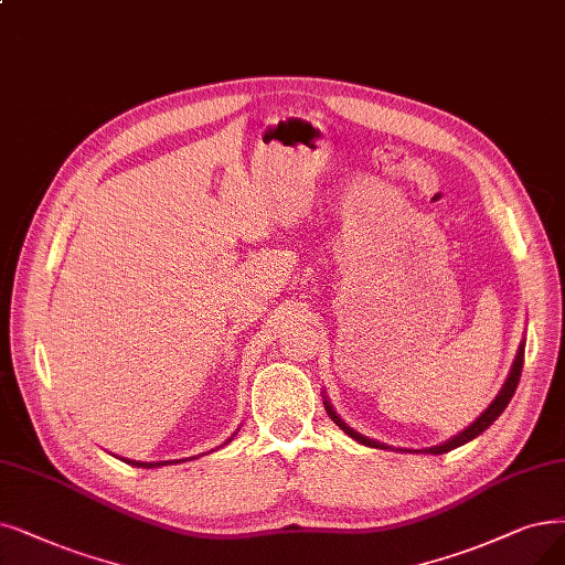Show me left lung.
<instances>
[{"label":"left lung","mask_w":565,"mask_h":565,"mask_svg":"<svg viewBox=\"0 0 565 565\" xmlns=\"http://www.w3.org/2000/svg\"><path fill=\"white\" fill-rule=\"evenodd\" d=\"M522 366H524V343L519 345V350H516V356H514V364H512V369H510V375H508V380H505V385L501 387V392H499V396H495L493 401H491V405L489 408L472 422L466 431H461L459 436H455L452 440H447V443H443V445H436V447H428L426 452L428 455H445V452H452L455 447H461V445H466L468 440H472L476 436H480L482 431H487V428L499 419V415L508 408V403H510V398L514 396V390H516V385H519V377H522ZM324 405H327V413H329V417L343 428V431L350 436V438H354L356 443H361V445H369V447H385V445H380V443H375V440H371V438H366V436H361V434H356L354 428H350L341 417H338L335 413H333V408L329 405V401H324Z\"/></svg>","instance_id":"obj_1"}]
</instances>
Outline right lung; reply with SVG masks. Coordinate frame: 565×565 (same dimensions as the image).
Returning a JSON list of instances; mask_svg holds the SVG:
<instances>
[{"mask_svg":"<svg viewBox=\"0 0 565 565\" xmlns=\"http://www.w3.org/2000/svg\"><path fill=\"white\" fill-rule=\"evenodd\" d=\"M131 466H143V468H152V466H162V463H143V461H127Z\"/></svg>","mask_w":565,"mask_h":565,"instance_id":"right-lung-1","label":"right lung"}]
</instances>
